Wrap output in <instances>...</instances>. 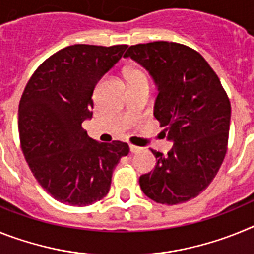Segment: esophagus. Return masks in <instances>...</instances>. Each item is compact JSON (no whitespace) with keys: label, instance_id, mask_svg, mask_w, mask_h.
Listing matches in <instances>:
<instances>
[{"label":"esophagus","instance_id":"esophagus-1","mask_svg":"<svg viewBox=\"0 0 254 254\" xmlns=\"http://www.w3.org/2000/svg\"><path fill=\"white\" fill-rule=\"evenodd\" d=\"M129 151H131L132 154H136V152L141 151V147L134 146V145H129Z\"/></svg>","mask_w":254,"mask_h":254}]
</instances>
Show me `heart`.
Listing matches in <instances>:
<instances>
[{"instance_id": "1", "label": "heart", "mask_w": 254, "mask_h": 254, "mask_svg": "<svg viewBox=\"0 0 254 254\" xmlns=\"http://www.w3.org/2000/svg\"><path fill=\"white\" fill-rule=\"evenodd\" d=\"M126 78H127V81H134V80L145 78V75L141 71H138V69H131V71L126 73Z\"/></svg>"}]
</instances>
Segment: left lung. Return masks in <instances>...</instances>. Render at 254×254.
I'll use <instances>...</instances> for the list:
<instances>
[{
	"instance_id": "left-lung-1",
	"label": "left lung",
	"mask_w": 254,
	"mask_h": 254,
	"mask_svg": "<svg viewBox=\"0 0 254 254\" xmlns=\"http://www.w3.org/2000/svg\"><path fill=\"white\" fill-rule=\"evenodd\" d=\"M131 57L158 86L154 116L173 141L168 155L152 150L154 170L140 177L149 198L177 205L198 196L219 172L226 149L232 107L215 71L198 52L173 42L131 46Z\"/></svg>"
}]
</instances>
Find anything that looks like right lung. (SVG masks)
I'll list each match as a JSON object with an SVG mask.
<instances>
[{
	"label": "right lung",
	"mask_w": 254,
	"mask_h": 254,
	"mask_svg": "<svg viewBox=\"0 0 254 254\" xmlns=\"http://www.w3.org/2000/svg\"><path fill=\"white\" fill-rule=\"evenodd\" d=\"M127 46L75 44L37 68L19 104L21 150L47 193L71 206H89L107 196L112 174L129 152L121 141L99 142L82 122L93 117V91L121 60Z\"/></svg>",
	"instance_id": "add662e5"
}]
</instances>
